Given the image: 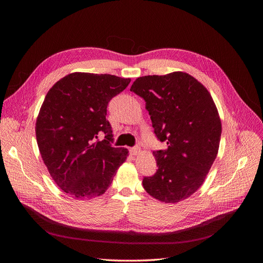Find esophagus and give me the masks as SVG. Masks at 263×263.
<instances>
[{
  "label": "esophagus",
  "mask_w": 263,
  "mask_h": 263,
  "mask_svg": "<svg viewBox=\"0 0 263 263\" xmlns=\"http://www.w3.org/2000/svg\"><path fill=\"white\" fill-rule=\"evenodd\" d=\"M130 154L132 155H134V156H136L138 153H139V151H140V148L138 147V146H136V147H133V148H130Z\"/></svg>",
  "instance_id": "1"
}]
</instances>
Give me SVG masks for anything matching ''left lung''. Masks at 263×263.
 Returning a JSON list of instances; mask_svg holds the SVG:
<instances>
[{
  "instance_id": "1",
  "label": "left lung",
  "mask_w": 263,
  "mask_h": 263,
  "mask_svg": "<svg viewBox=\"0 0 263 263\" xmlns=\"http://www.w3.org/2000/svg\"><path fill=\"white\" fill-rule=\"evenodd\" d=\"M130 91L145 100L157 138L168 145L153 153L158 170L144 178V189L163 203L185 200L201 187L218 153L221 123L210 92L181 71L140 77Z\"/></svg>"
}]
</instances>
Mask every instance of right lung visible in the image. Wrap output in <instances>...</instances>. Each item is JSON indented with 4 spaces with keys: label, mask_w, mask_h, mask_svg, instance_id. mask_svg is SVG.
Instances as JSON below:
<instances>
[{
    "label": "right lung",
    "mask_w": 263,
    "mask_h": 263,
    "mask_svg": "<svg viewBox=\"0 0 263 263\" xmlns=\"http://www.w3.org/2000/svg\"><path fill=\"white\" fill-rule=\"evenodd\" d=\"M129 82L112 74L74 72L47 93L36 121L37 144L55 184L70 196L90 200L104 194L126 160L128 150L110 145L106 108Z\"/></svg>",
    "instance_id": "obj_1"
}]
</instances>
